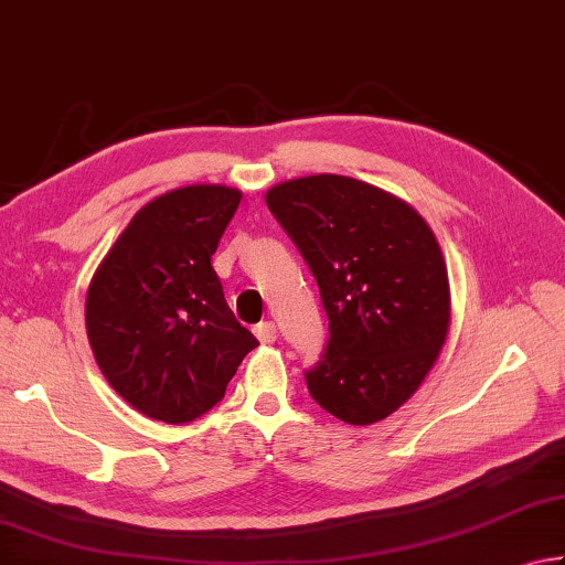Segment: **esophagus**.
<instances>
[{
  "instance_id": "esophagus-1",
  "label": "esophagus",
  "mask_w": 565,
  "mask_h": 565,
  "mask_svg": "<svg viewBox=\"0 0 565 565\" xmlns=\"http://www.w3.org/2000/svg\"><path fill=\"white\" fill-rule=\"evenodd\" d=\"M254 335L259 338V343L269 345L276 341V326L271 321H262L259 326H254Z\"/></svg>"
}]
</instances>
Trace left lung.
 <instances>
[{
    "label": "left lung",
    "mask_w": 565,
    "mask_h": 565,
    "mask_svg": "<svg viewBox=\"0 0 565 565\" xmlns=\"http://www.w3.org/2000/svg\"><path fill=\"white\" fill-rule=\"evenodd\" d=\"M266 204L316 276L328 316L309 393L348 425H373L413 397L452 323L443 249L415 207L375 184L309 175L274 184Z\"/></svg>",
    "instance_id": "8db88e82"
}]
</instances>
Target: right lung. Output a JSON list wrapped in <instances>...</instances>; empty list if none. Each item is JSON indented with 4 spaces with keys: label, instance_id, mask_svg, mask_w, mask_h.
<instances>
[{
    "label": "right lung",
    "instance_id": "1",
    "mask_svg": "<svg viewBox=\"0 0 565 565\" xmlns=\"http://www.w3.org/2000/svg\"><path fill=\"white\" fill-rule=\"evenodd\" d=\"M239 200L227 184L160 194L132 214L88 284L86 333L100 373L150 419L180 425L207 413L259 345L212 269Z\"/></svg>",
    "mask_w": 565,
    "mask_h": 565
}]
</instances>
